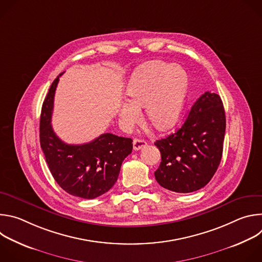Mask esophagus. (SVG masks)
Wrapping results in <instances>:
<instances>
[{
    "instance_id": "esophagus-1",
    "label": "esophagus",
    "mask_w": 262,
    "mask_h": 262,
    "mask_svg": "<svg viewBox=\"0 0 262 262\" xmlns=\"http://www.w3.org/2000/svg\"><path fill=\"white\" fill-rule=\"evenodd\" d=\"M133 145H134L135 150H140V149H142L147 145V142L142 139H135L133 142Z\"/></svg>"
}]
</instances>
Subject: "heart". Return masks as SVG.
Segmentation results:
<instances>
[{
	"label": "heart",
	"instance_id": "heart-1",
	"mask_svg": "<svg viewBox=\"0 0 262 262\" xmlns=\"http://www.w3.org/2000/svg\"><path fill=\"white\" fill-rule=\"evenodd\" d=\"M188 88V74L180 65L155 61L142 65L133 76L127 95L119 108L121 125L127 129L139 121L145 106L147 120L166 132L178 121Z\"/></svg>",
	"mask_w": 262,
	"mask_h": 262
}]
</instances>
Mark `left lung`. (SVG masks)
Instances as JSON below:
<instances>
[{
    "label": "left lung",
    "instance_id": "1",
    "mask_svg": "<svg viewBox=\"0 0 262 262\" xmlns=\"http://www.w3.org/2000/svg\"><path fill=\"white\" fill-rule=\"evenodd\" d=\"M225 129L222 99L207 91L192 105L176 133L155 143L162 158L155 172L157 181L176 193H192L205 186L220 165Z\"/></svg>",
    "mask_w": 262,
    "mask_h": 262
}]
</instances>
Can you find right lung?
I'll return each mask as SVG.
<instances>
[{
	"mask_svg": "<svg viewBox=\"0 0 262 262\" xmlns=\"http://www.w3.org/2000/svg\"><path fill=\"white\" fill-rule=\"evenodd\" d=\"M59 77L42 104L40 146L53 177L65 192L94 199L106 193L117 181L122 162L133 150V140L113 134H102L81 145H69L60 140L51 124Z\"/></svg>",
	"mask_w": 262,
	"mask_h": 262,
	"instance_id": "obj_1",
	"label": "right lung"
}]
</instances>
